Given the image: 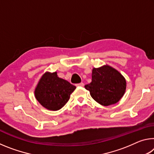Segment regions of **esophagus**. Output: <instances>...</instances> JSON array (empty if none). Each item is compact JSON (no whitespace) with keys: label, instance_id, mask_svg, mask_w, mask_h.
Listing matches in <instances>:
<instances>
[{"label":"esophagus","instance_id":"34e87169","mask_svg":"<svg viewBox=\"0 0 154 154\" xmlns=\"http://www.w3.org/2000/svg\"><path fill=\"white\" fill-rule=\"evenodd\" d=\"M76 86H81V87H83V86H84V83H83V82H82V83H77V84H76Z\"/></svg>","mask_w":154,"mask_h":154}]
</instances>
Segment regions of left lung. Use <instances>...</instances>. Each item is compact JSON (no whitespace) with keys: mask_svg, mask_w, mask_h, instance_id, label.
<instances>
[{"mask_svg":"<svg viewBox=\"0 0 154 154\" xmlns=\"http://www.w3.org/2000/svg\"><path fill=\"white\" fill-rule=\"evenodd\" d=\"M92 82L85 85L96 102L103 106L118 103L124 94L126 82L124 77L109 66L94 68Z\"/></svg>","mask_w":154,"mask_h":154,"instance_id":"8db88e82","label":"left lung"}]
</instances>
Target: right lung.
<instances>
[{
  "instance_id": "right-lung-1",
  "label": "right lung",
  "mask_w": 154,
  "mask_h": 154,
  "mask_svg": "<svg viewBox=\"0 0 154 154\" xmlns=\"http://www.w3.org/2000/svg\"><path fill=\"white\" fill-rule=\"evenodd\" d=\"M76 87L57 76V72H45L36 86L35 97L41 105L49 110L60 109L69 101Z\"/></svg>"
}]
</instances>
